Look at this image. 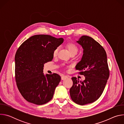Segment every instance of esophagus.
I'll list each match as a JSON object with an SVG mask.
<instances>
[{"instance_id":"obj_1","label":"esophagus","mask_w":124,"mask_h":124,"mask_svg":"<svg viewBox=\"0 0 124 124\" xmlns=\"http://www.w3.org/2000/svg\"><path fill=\"white\" fill-rule=\"evenodd\" d=\"M68 78V76L64 75V76H63L61 77V79H62V80H65V79H67V78Z\"/></svg>"}]
</instances>
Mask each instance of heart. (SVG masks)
I'll return each mask as SVG.
<instances>
[{
  "label": "heart",
  "instance_id": "obj_1",
  "mask_svg": "<svg viewBox=\"0 0 124 124\" xmlns=\"http://www.w3.org/2000/svg\"><path fill=\"white\" fill-rule=\"evenodd\" d=\"M67 47L69 51V52L70 53V54H72V53H77L78 51V47L76 45H75L74 43H69L67 45ZM58 50L59 48L58 47H57L56 48H55L54 51V52H53V55L54 56H55L57 55L58 52Z\"/></svg>",
  "mask_w": 124,
  "mask_h": 124
}]
</instances>
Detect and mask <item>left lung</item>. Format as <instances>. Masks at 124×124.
<instances>
[{
  "label": "left lung",
  "mask_w": 124,
  "mask_h": 124,
  "mask_svg": "<svg viewBox=\"0 0 124 124\" xmlns=\"http://www.w3.org/2000/svg\"><path fill=\"white\" fill-rule=\"evenodd\" d=\"M77 42L83 50L81 60L76 69L85 77L79 81L77 78L72 79L73 85L70 90L72 100L79 105L97 101L102 94L109 76L107 55L103 47L91 37L82 36Z\"/></svg>",
  "instance_id": "8db88e82"
}]
</instances>
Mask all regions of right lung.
<instances>
[{"label": "right lung", "mask_w": 124, "mask_h": 124, "mask_svg": "<svg viewBox=\"0 0 124 124\" xmlns=\"http://www.w3.org/2000/svg\"><path fill=\"white\" fill-rule=\"evenodd\" d=\"M64 41L48 35H36L24 41L15 57V78L18 89L28 102L42 105L50 101L61 80L57 74L43 73L44 64L51 61L54 50Z\"/></svg>", "instance_id": "1"}]
</instances>
